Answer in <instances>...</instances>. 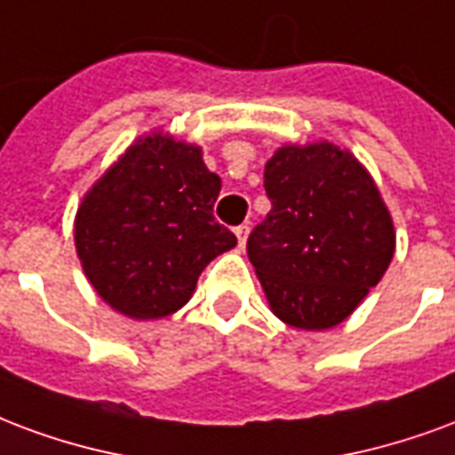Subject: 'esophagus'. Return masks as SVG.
<instances>
[{
  "label": "esophagus",
  "instance_id": "1",
  "mask_svg": "<svg viewBox=\"0 0 455 455\" xmlns=\"http://www.w3.org/2000/svg\"><path fill=\"white\" fill-rule=\"evenodd\" d=\"M234 234H236V238H238V245L243 248L245 238H248V224H241V227L234 228Z\"/></svg>",
  "mask_w": 455,
  "mask_h": 455
}]
</instances>
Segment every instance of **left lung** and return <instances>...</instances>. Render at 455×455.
<instances>
[{
  "mask_svg": "<svg viewBox=\"0 0 455 455\" xmlns=\"http://www.w3.org/2000/svg\"><path fill=\"white\" fill-rule=\"evenodd\" d=\"M270 214L248 236V258L272 313L301 331L347 318L381 282L395 228L379 188L347 149L284 144L265 164Z\"/></svg>",
  "mask_w": 455,
  "mask_h": 455,
  "instance_id": "left-lung-1",
  "label": "left lung"
}]
</instances>
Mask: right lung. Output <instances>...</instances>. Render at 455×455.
I'll return each instance as SVG.
<instances>
[{"label":"right lung","instance_id":"1","mask_svg":"<svg viewBox=\"0 0 455 455\" xmlns=\"http://www.w3.org/2000/svg\"><path fill=\"white\" fill-rule=\"evenodd\" d=\"M219 190L200 147L164 132L140 137L74 219L76 255L96 294L137 321L183 308L200 272L236 245L212 214Z\"/></svg>","mask_w":455,"mask_h":455}]
</instances>
